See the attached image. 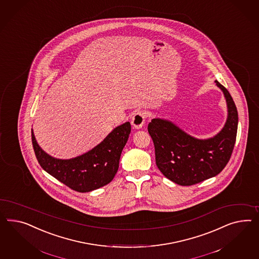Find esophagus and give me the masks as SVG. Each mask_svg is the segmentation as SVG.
<instances>
[{"label":"esophagus","instance_id":"1","mask_svg":"<svg viewBox=\"0 0 259 259\" xmlns=\"http://www.w3.org/2000/svg\"><path fill=\"white\" fill-rule=\"evenodd\" d=\"M131 123L134 128H136V129L142 128V126L145 123V113L142 111L135 113L132 120H131Z\"/></svg>","mask_w":259,"mask_h":259}]
</instances>
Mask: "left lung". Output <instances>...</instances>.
<instances>
[{"mask_svg":"<svg viewBox=\"0 0 259 259\" xmlns=\"http://www.w3.org/2000/svg\"><path fill=\"white\" fill-rule=\"evenodd\" d=\"M215 82L224 92L228 115L224 128L213 138L196 139L167 119L156 118L148 124L156 166L175 184L192 186L203 182L219 175L230 159L237 138L238 110L228 91Z\"/></svg>","mask_w":259,"mask_h":259,"instance_id":"obj_1","label":"left lung"}]
</instances>
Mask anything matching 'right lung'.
Returning a JSON list of instances; mask_svg holds the SVG:
<instances>
[{"label":"right lung","instance_id":"obj_1","mask_svg":"<svg viewBox=\"0 0 259 259\" xmlns=\"http://www.w3.org/2000/svg\"><path fill=\"white\" fill-rule=\"evenodd\" d=\"M131 132L129 121L116 127L96 147L70 159H57L46 154L35 140L32 143L41 168L70 189L90 192L111 182L119 168L120 154Z\"/></svg>","mask_w":259,"mask_h":259}]
</instances>
